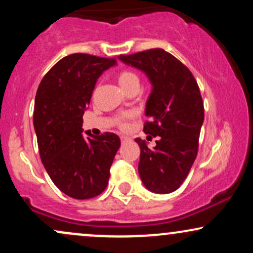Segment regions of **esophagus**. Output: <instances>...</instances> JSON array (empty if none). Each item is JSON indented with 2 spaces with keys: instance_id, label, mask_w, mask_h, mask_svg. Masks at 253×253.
Masks as SVG:
<instances>
[{
  "instance_id": "1",
  "label": "esophagus",
  "mask_w": 253,
  "mask_h": 253,
  "mask_svg": "<svg viewBox=\"0 0 253 253\" xmlns=\"http://www.w3.org/2000/svg\"><path fill=\"white\" fill-rule=\"evenodd\" d=\"M128 140H129L128 136H125V135L121 136V143H123V144H125V143H126V141H128Z\"/></svg>"
}]
</instances>
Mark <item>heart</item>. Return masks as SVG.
<instances>
[{
    "instance_id": "b5f03b06",
    "label": "heart",
    "mask_w": 253,
    "mask_h": 253,
    "mask_svg": "<svg viewBox=\"0 0 253 253\" xmlns=\"http://www.w3.org/2000/svg\"><path fill=\"white\" fill-rule=\"evenodd\" d=\"M118 80H119V83H120V85L123 86L124 89H127L129 85H132V84L134 83H139V77L136 76V74H134V72L130 70L120 71V74H119L118 76ZM132 117H133V113H126V114L120 119V121H119V126H120L123 129H126L127 127H128L127 119Z\"/></svg>"
}]
</instances>
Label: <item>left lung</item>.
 <instances>
[{"instance_id": "1", "label": "left lung", "mask_w": 253, "mask_h": 253, "mask_svg": "<svg viewBox=\"0 0 253 253\" xmlns=\"http://www.w3.org/2000/svg\"><path fill=\"white\" fill-rule=\"evenodd\" d=\"M124 63L140 69L153 89L146 103L144 132L158 136L155 149L140 138L138 170L145 187L157 194L178 189L187 178L199 151V138L205 119L200 88L191 71L163 48L120 54Z\"/></svg>"}]
</instances>
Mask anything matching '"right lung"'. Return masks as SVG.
<instances>
[{
	"label": "right lung",
	"instance_id": "right-lung-1",
	"mask_svg": "<svg viewBox=\"0 0 253 253\" xmlns=\"http://www.w3.org/2000/svg\"><path fill=\"white\" fill-rule=\"evenodd\" d=\"M115 63V57L69 54L52 66L37 90L33 124L40 158L58 189L76 200L104 191L121 144L110 132L82 135L84 110L97 78Z\"/></svg>",
	"mask_w": 253,
	"mask_h": 253
}]
</instances>
